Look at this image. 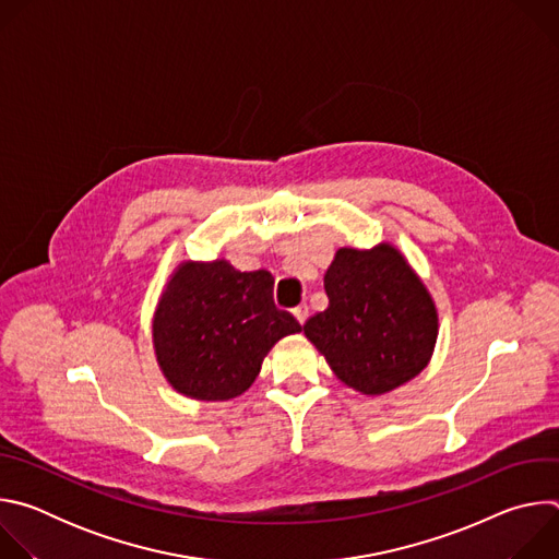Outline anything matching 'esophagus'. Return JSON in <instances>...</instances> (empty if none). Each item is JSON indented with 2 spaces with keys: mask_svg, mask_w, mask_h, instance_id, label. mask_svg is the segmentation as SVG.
<instances>
[{
  "mask_svg": "<svg viewBox=\"0 0 559 559\" xmlns=\"http://www.w3.org/2000/svg\"><path fill=\"white\" fill-rule=\"evenodd\" d=\"M294 316H296V321L302 325L305 321H307V316H309V307L302 302V305H298V307H294Z\"/></svg>",
  "mask_w": 559,
  "mask_h": 559,
  "instance_id": "1",
  "label": "esophagus"
}]
</instances>
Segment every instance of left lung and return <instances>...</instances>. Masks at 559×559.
<instances>
[{"mask_svg": "<svg viewBox=\"0 0 559 559\" xmlns=\"http://www.w3.org/2000/svg\"><path fill=\"white\" fill-rule=\"evenodd\" d=\"M330 305L302 325L334 373L367 395L418 376L438 338L436 305L395 248H343L325 274Z\"/></svg>", "mask_w": 559, "mask_h": 559, "instance_id": "obj_1", "label": "left lung"}]
</instances>
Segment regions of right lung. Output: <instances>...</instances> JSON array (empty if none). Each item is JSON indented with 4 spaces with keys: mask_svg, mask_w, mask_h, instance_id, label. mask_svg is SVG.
I'll return each mask as SVG.
<instances>
[{
    "mask_svg": "<svg viewBox=\"0 0 559 559\" xmlns=\"http://www.w3.org/2000/svg\"><path fill=\"white\" fill-rule=\"evenodd\" d=\"M267 270L238 272L227 261L183 263L152 321L156 360L168 382L197 401H229L259 376L263 358L302 328L274 305Z\"/></svg>",
    "mask_w": 559,
    "mask_h": 559,
    "instance_id": "add662e5",
    "label": "right lung"
}]
</instances>
